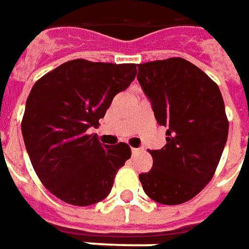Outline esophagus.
I'll use <instances>...</instances> for the list:
<instances>
[{"label": "esophagus", "instance_id": "esophagus-1", "mask_svg": "<svg viewBox=\"0 0 249 249\" xmlns=\"http://www.w3.org/2000/svg\"><path fill=\"white\" fill-rule=\"evenodd\" d=\"M131 151H132V155H135V154H138L140 150H139V148H133V147H132Z\"/></svg>", "mask_w": 249, "mask_h": 249}]
</instances>
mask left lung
<instances>
[{
	"instance_id": "obj_1",
	"label": "left lung",
	"mask_w": 249,
	"mask_h": 249,
	"mask_svg": "<svg viewBox=\"0 0 249 249\" xmlns=\"http://www.w3.org/2000/svg\"><path fill=\"white\" fill-rule=\"evenodd\" d=\"M138 80L157 123L166 126V146L150 151L153 167L139 174L148 197L181 204L202 191L215 173L229 123L215 83L184 58L138 65Z\"/></svg>"
}]
</instances>
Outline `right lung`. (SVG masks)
<instances>
[{
  "mask_svg": "<svg viewBox=\"0 0 249 249\" xmlns=\"http://www.w3.org/2000/svg\"><path fill=\"white\" fill-rule=\"evenodd\" d=\"M135 76V64L72 60L34 84L21 133L35 173L62 202L84 207L103 200L131 158L128 144L106 146L87 129L99 124Z\"/></svg>",
  "mask_w": 249,
  "mask_h": 249,
  "instance_id": "obj_1",
  "label": "right lung"
}]
</instances>
